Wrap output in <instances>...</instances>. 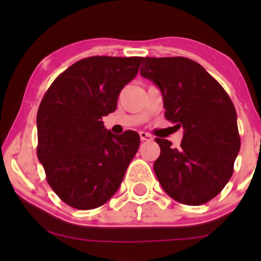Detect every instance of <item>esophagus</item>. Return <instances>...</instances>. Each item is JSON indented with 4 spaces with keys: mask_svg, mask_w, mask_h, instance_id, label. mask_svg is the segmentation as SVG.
I'll list each match as a JSON object with an SVG mask.
<instances>
[{
    "mask_svg": "<svg viewBox=\"0 0 261 261\" xmlns=\"http://www.w3.org/2000/svg\"><path fill=\"white\" fill-rule=\"evenodd\" d=\"M140 139L141 141H151L153 137H152V135L145 133V131H140Z\"/></svg>",
    "mask_w": 261,
    "mask_h": 261,
    "instance_id": "esophagus-1",
    "label": "esophagus"
}]
</instances>
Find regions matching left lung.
Returning a JSON list of instances; mask_svg holds the SVG:
<instances>
[{
    "label": "left lung",
    "mask_w": 261,
    "mask_h": 261,
    "mask_svg": "<svg viewBox=\"0 0 261 261\" xmlns=\"http://www.w3.org/2000/svg\"><path fill=\"white\" fill-rule=\"evenodd\" d=\"M142 65L141 76L160 87L166 119L184 128L179 148L155 139L161 147L155 176L178 202H208L228 182L241 148L236 108L223 87L193 60L146 58Z\"/></svg>",
    "instance_id": "8db88e82"
}]
</instances>
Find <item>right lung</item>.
<instances>
[{"label":"right lung","instance_id":"obj_1","mask_svg":"<svg viewBox=\"0 0 261 261\" xmlns=\"http://www.w3.org/2000/svg\"><path fill=\"white\" fill-rule=\"evenodd\" d=\"M143 58L92 56L58 76L38 109L37 154L55 194L73 208L106 203L140 146L133 130L114 135L101 118L116 109Z\"/></svg>","mask_w":261,"mask_h":261}]
</instances>
